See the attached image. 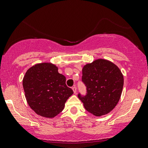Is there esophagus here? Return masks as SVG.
<instances>
[{"instance_id":"obj_1","label":"esophagus","mask_w":148,"mask_h":148,"mask_svg":"<svg viewBox=\"0 0 148 148\" xmlns=\"http://www.w3.org/2000/svg\"><path fill=\"white\" fill-rule=\"evenodd\" d=\"M72 89H73V91H74V94H77V87H76L75 86H73V87H72Z\"/></svg>"}]
</instances>
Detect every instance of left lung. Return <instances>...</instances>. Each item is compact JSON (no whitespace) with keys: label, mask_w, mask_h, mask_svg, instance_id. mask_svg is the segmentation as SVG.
<instances>
[{"label":"left lung","mask_w":148,"mask_h":148,"mask_svg":"<svg viewBox=\"0 0 148 148\" xmlns=\"http://www.w3.org/2000/svg\"><path fill=\"white\" fill-rule=\"evenodd\" d=\"M82 82L86 94H78L85 109L96 116L106 114L118 103L123 88V76L112 62L97 59L82 69Z\"/></svg>","instance_id":"8db88e82"}]
</instances>
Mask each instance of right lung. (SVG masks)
I'll use <instances>...</instances> for the list:
<instances>
[{
  "label": "right lung",
  "instance_id": "add662e5",
  "mask_svg": "<svg viewBox=\"0 0 148 148\" xmlns=\"http://www.w3.org/2000/svg\"><path fill=\"white\" fill-rule=\"evenodd\" d=\"M23 86L28 105L38 115L52 118L64 110L74 92L55 65L42 63L26 71Z\"/></svg>",
  "mask_w": 148,
  "mask_h": 148
}]
</instances>
